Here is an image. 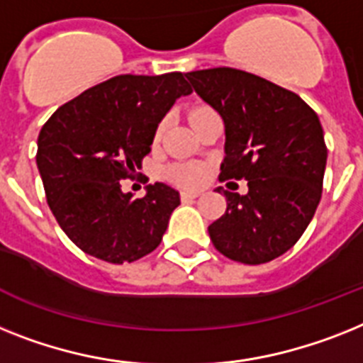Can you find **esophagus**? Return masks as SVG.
Listing matches in <instances>:
<instances>
[{
  "instance_id": "1",
  "label": "esophagus",
  "mask_w": 363,
  "mask_h": 363,
  "mask_svg": "<svg viewBox=\"0 0 363 363\" xmlns=\"http://www.w3.org/2000/svg\"><path fill=\"white\" fill-rule=\"evenodd\" d=\"M200 196V191H184L182 193V199L184 200H193V199H199Z\"/></svg>"
}]
</instances>
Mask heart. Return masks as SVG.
<instances>
[{
    "label": "heart",
    "mask_w": 363,
    "mask_h": 363,
    "mask_svg": "<svg viewBox=\"0 0 363 363\" xmlns=\"http://www.w3.org/2000/svg\"><path fill=\"white\" fill-rule=\"evenodd\" d=\"M200 109H203V107H200ZM200 109H196V111H200ZM163 130H164V122H161L160 128H157V135L163 133ZM172 176L178 179L179 184L194 185V184H199L200 179L203 178V169L200 167V164H194V163L182 164V167H176V169L172 170Z\"/></svg>",
    "instance_id": "b5f03b06"
}]
</instances>
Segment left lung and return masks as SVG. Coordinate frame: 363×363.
I'll use <instances>...</instances> for the list:
<instances>
[{
    "mask_svg": "<svg viewBox=\"0 0 363 363\" xmlns=\"http://www.w3.org/2000/svg\"><path fill=\"white\" fill-rule=\"evenodd\" d=\"M185 76L224 121L218 178L248 185L247 194L224 191L226 213L209 224V238L233 262H271L301 239L321 200L326 145L319 116L298 94L248 72L220 67Z\"/></svg>",
    "mask_w": 363,
    "mask_h": 363,
    "instance_id": "1",
    "label": "left lung"
}]
</instances>
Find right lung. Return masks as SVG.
<instances>
[{
	"instance_id": "right-lung-1",
	"label": "right lung",
	"mask_w": 363,
	"mask_h": 363,
	"mask_svg": "<svg viewBox=\"0 0 363 363\" xmlns=\"http://www.w3.org/2000/svg\"><path fill=\"white\" fill-rule=\"evenodd\" d=\"M191 92L182 72L124 74L81 92L42 125L37 167L48 206L85 254L121 265L160 247L179 193L157 182L133 199L121 179L140 169L163 116Z\"/></svg>"
}]
</instances>
